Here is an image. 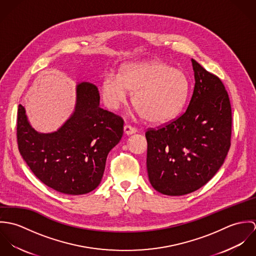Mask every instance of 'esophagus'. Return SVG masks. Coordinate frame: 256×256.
Wrapping results in <instances>:
<instances>
[{
    "label": "esophagus",
    "instance_id": "1",
    "mask_svg": "<svg viewBox=\"0 0 256 256\" xmlns=\"http://www.w3.org/2000/svg\"><path fill=\"white\" fill-rule=\"evenodd\" d=\"M137 132V129L135 127H132L130 125H125L124 126V133L126 135H132V134H135Z\"/></svg>",
    "mask_w": 256,
    "mask_h": 256
}]
</instances>
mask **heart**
Listing matches in <instances>:
<instances>
[{
  "label": "heart",
  "mask_w": 256,
  "mask_h": 256,
  "mask_svg": "<svg viewBox=\"0 0 256 256\" xmlns=\"http://www.w3.org/2000/svg\"><path fill=\"white\" fill-rule=\"evenodd\" d=\"M129 92L140 115L152 123H164L182 110L189 80L182 70L160 61L129 64L121 69L120 76L111 72L104 76L102 94L110 108L125 104Z\"/></svg>",
  "instance_id": "b5f03b06"
}]
</instances>
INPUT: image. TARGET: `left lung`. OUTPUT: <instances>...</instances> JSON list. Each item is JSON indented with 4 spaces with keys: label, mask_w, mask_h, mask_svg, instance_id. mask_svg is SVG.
<instances>
[{
    "label": "left lung",
    "mask_w": 256,
    "mask_h": 256,
    "mask_svg": "<svg viewBox=\"0 0 256 256\" xmlns=\"http://www.w3.org/2000/svg\"><path fill=\"white\" fill-rule=\"evenodd\" d=\"M194 90L187 110L158 130H148L146 170L162 194L182 196L208 182L230 146L232 108L219 78L191 59Z\"/></svg>",
    "instance_id": "1"
}]
</instances>
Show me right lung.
<instances>
[{
    "instance_id": "1",
    "label": "right lung",
    "mask_w": 256,
    "mask_h": 256,
    "mask_svg": "<svg viewBox=\"0 0 256 256\" xmlns=\"http://www.w3.org/2000/svg\"><path fill=\"white\" fill-rule=\"evenodd\" d=\"M100 92L88 82L76 86L71 116L51 133L30 123L26 108L18 110L20 152L37 178L68 195L86 194L102 182L106 158L123 135V119L100 108Z\"/></svg>"
}]
</instances>
